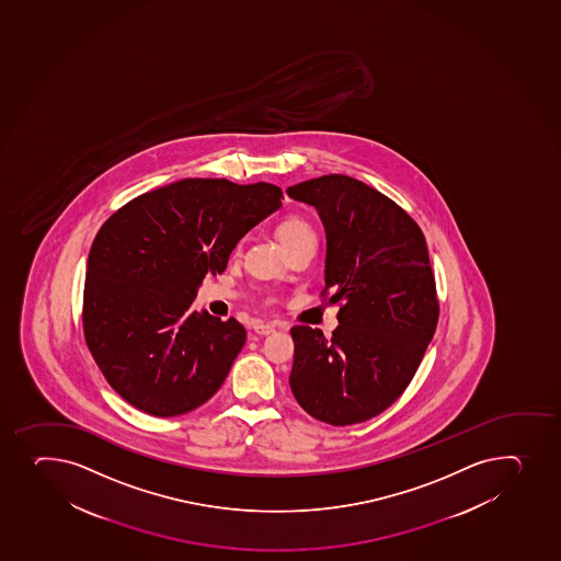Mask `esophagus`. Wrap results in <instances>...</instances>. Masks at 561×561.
<instances>
[{
    "label": "esophagus",
    "mask_w": 561,
    "mask_h": 561,
    "mask_svg": "<svg viewBox=\"0 0 561 561\" xmlns=\"http://www.w3.org/2000/svg\"><path fill=\"white\" fill-rule=\"evenodd\" d=\"M276 330H285L284 324H255L254 331L257 333V335L265 336V335H272V333H276Z\"/></svg>",
    "instance_id": "esophagus-1"
}]
</instances>
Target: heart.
Wrapping results in <instances>:
<instances>
[{"label":"heart","mask_w":561,"mask_h":561,"mask_svg":"<svg viewBox=\"0 0 561 561\" xmlns=\"http://www.w3.org/2000/svg\"><path fill=\"white\" fill-rule=\"evenodd\" d=\"M277 233H279V239H282V243H284L287 249H289L290 244L304 241V239H314V230H312L311 225H309L306 219L296 217V215L285 217V219L279 222V226H277ZM239 250H241V243L236 244L233 252L237 254Z\"/></svg>","instance_id":"1"}]
</instances>
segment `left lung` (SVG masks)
I'll return each mask as SVG.
<instances>
[{
    "mask_svg": "<svg viewBox=\"0 0 561 561\" xmlns=\"http://www.w3.org/2000/svg\"><path fill=\"white\" fill-rule=\"evenodd\" d=\"M287 195L324 222L322 298L339 306L331 339L309 325L290 330V390L320 422H366L409 387L438 324L425 236L387 195L346 174L307 180Z\"/></svg>",
    "mask_w": 561,
    "mask_h": 561,
    "instance_id": "8db88e82",
    "label": "left lung"
}]
</instances>
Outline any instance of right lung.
<instances>
[{
	"label": "right lung",
	"instance_id": "right-lung-1",
	"mask_svg": "<svg viewBox=\"0 0 561 561\" xmlns=\"http://www.w3.org/2000/svg\"><path fill=\"white\" fill-rule=\"evenodd\" d=\"M274 184L185 179L133 198L93 239L82 298L88 350L104 379L150 416H180L225 382L247 341L230 318L193 311L206 274L282 206Z\"/></svg>",
	"mask_w": 561,
	"mask_h": 561
}]
</instances>
